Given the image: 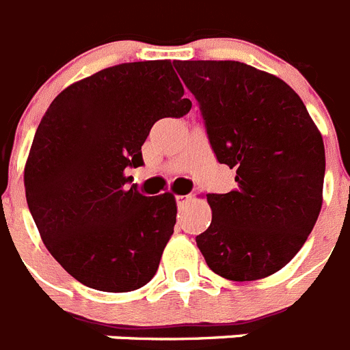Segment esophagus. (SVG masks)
Listing matches in <instances>:
<instances>
[{"label": "esophagus", "mask_w": 350, "mask_h": 350, "mask_svg": "<svg viewBox=\"0 0 350 350\" xmlns=\"http://www.w3.org/2000/svg\"><path fill=\"white\" fill-rule=\"evenodd\" d=\"M175 200H177V206L182 207L184 204H186V202L191 200V195H178V196H175Z\"/></svg>", "instance_id": "esophagus-1"}]
</instances>
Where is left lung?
Segmentation results:
<instances>
[{"mask_svg":"<svg viewBox=\"0 0 350 350\" xmlns=\"http://www.w3.org/2000/svg\"><path fill=\"white\" fill-rule=\"evenodd\" d=\"M211 148L236 170L234 191L209 193L213 220L196 245L230 281H256L295 258L322 207L324 141L281 78L236 60H177Z\"/></svg>","mask_w":350,"mask_h":350,"instance_id":"1","label":"left lung"}]
</instances>
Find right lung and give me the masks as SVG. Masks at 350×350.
Listing matches in <instances>:
<instances>
[{
	"label": "right lung",
	"instance_id": "right-lung-1",
	"mask_svg": "<svg viewBox=\"0 0 350 350\" xmlns=\"http://www.w3.org/2000/svg\"><path fill=\"white\" fill-rule=\"evenodd\" d=\"M191 109L170 60L129 62L69 85L37 126L25 168L40 238L78 282L123 293L152 281L173 234L170 193L141 195L126 168L155 121Z\"/></svg>",
	"mask_w": 350,
	"mask_h": 350
}]
</instances>
